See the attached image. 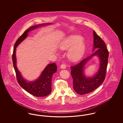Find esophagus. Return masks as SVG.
I'll return each instance as SVG.
<instances>
[{
	"label": "esophagus",
	"instance_id": "34e87169",
	"mask_svg": "<svg viewBox=\"0 0 123 123\" xmlns=\"http://www.w3.org/2000/svg\"><path fill=\"white\" fill-rule=\"evenodd\" d=\"M60 68L62 69H64L66 68V65L65 64H62L60 66Z\"/></svg>",
	"mask_w": 123,
	"mask_h": 123
}]
</instances>
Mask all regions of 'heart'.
I'll return each mask as SVG.
<instances>
[{
	"label": "heart",
	"instance_id": "obj_1",
	"mask_svg": "<svg viewBox=\"0 0 123 123\" xmlns=\"http://www.w3.org/2000/svg\"><path fill=\"white\" fill-rule=\"evenodd\" d=\"M61 50L68 51L67 56L70 60L76 62L83 56L86 50V43L82 36L78 35H69L59 44Z\"/></svg>",
	"mask_w": 123,
	"mask_h": 123
}]
</instances>
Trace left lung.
<instances>
[{"mask_svg":"<svg viewBox=\"0 0 123 123\" xmlns=\"http://www.w3.org/2000/svg\"><path fill=\"white\" fill-rule=\"evenodd\" d=\"M93 36V53L76 65L71 67L73 88L76 93L81 95L94 91L102 84L105 78L109 53L105 42L94 30ZM94 49L95 51H94ZM95 56H97L99 59V68L94 75L87 76L85 72V66L88 61Z\"/></svg>","mask_w":123,"mask_h":123,"instance_id":"obj_1","label":"left lung"}]
</instances>
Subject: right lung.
<instances>
[{"label": "right lung", "instance_id": "obj_1", "mask_svg": "<svg viewBox=\"0 0 123 123\" xmlns=\"http://www.w3.org/2000/svg\"><path fill=\"white\" fill-rule=\"evenodd\" d=\"M51 23L40 24L30 27L26 30L15 43L12 55V62L15 70L18 82L19 85L29 94L36 97H44L51 93L52 91V79L53 74L57 71L55 63L48 64L41 72V75L34 81L26 80L18 70L17 65L16 48L27 37L28 33L39 27L51 25Z\"/></svg>", "mask_w": 123, "mask_h": 123}]
</instances>
